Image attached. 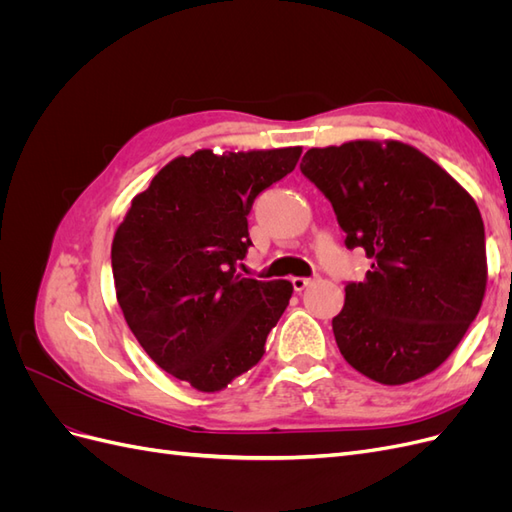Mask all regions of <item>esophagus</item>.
Wrapping results in <instances>:
<instances>
[{
	"mask_svg": "<svg viewBox=\"0 0 512 512\" xmlns=\"http://www.w3.org/2000/svg\"><path fill=\"white\" fill-rule=\"evenodd\" d=\"M314 280H316V277H292V288L297 290V292H301V290H305L309 284H314Z\"/></svg>",
	"mask_w": 512,
	"mask_h": 512,
	"instance_id": "1",
	"label": "esophagus"
}]
</instances>
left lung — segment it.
<instances>
[{
    "label": "left lung",
    "mask_w": 512,
    "mask_h": 512,
    "mask_svg": "<svg viewBox=\"0 0 512 512\" xmlns=\"http://www.w3.org/2000/svg\"><path fill=\"white\" fill-rule=\"evenodd\" d=\"M301 173L329 198L348 250L363 247L371 258L333 318L339 352L380 384L431 374L485 297V226L474 198L399 141L309 149Z\"/></svg>",
    "instance_id": "obj_1"
}]
</instances>
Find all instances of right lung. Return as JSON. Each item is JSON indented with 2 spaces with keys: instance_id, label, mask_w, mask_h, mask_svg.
<instances>
[{
  "instance_id": "obj_1",
  "label": "right lung",
  "mask_w": 512,
  "mask_h": 512,
  "mask_svg": "<svg viewBox=\"0 0 512 512\" xmlns=\"http://www.w3.org/2000/svg\"><path fill=\"white\" fill-rule=\"evenodd\" d=\"M301 147L168 162L134 196L113 247L117 301L138 344L170 376L215 393L252 369L292 297L286 280L239 273L256 196L292 173Z\"/></svg>"
}]
</instances>
